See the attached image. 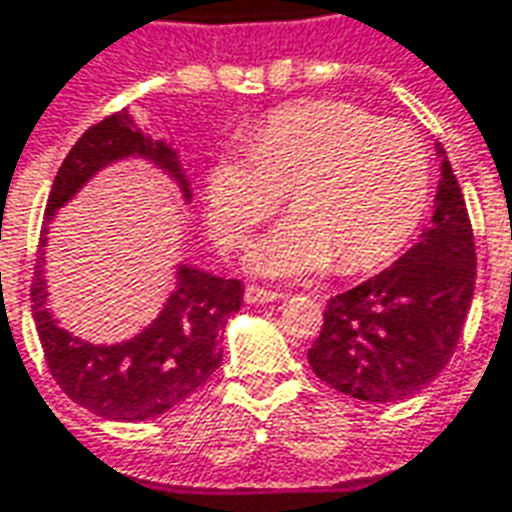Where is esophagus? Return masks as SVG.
Returning <instances> with one entry per match:
<instances>
[{
	"mask_svg": "<svg viewBox=\"0 0 512 512\" xmlns=\"http://www.w3.org/2000/svg\"><path fill=\"white\" fill-rule=\"evenodd\" d=\"M284 297V292H275V289H267V286H245V300H248V303H273V300H284Z\"/></svg>",
	"mask_w": 512,
	"mask_h": 512,
	"instance_id": "1",
	"label": "esophagus"
}]
</instances>
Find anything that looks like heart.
Segmentation results:
<instances>
[{"label": "heart", "mask_w": 512, "mask_h": 512, "mask_svg": "<svg viewBox=\"0 0 512 512\" xmlns=\"http://www.w3.org/2000/svg\"><path fill=\"white\" fill-rule=\"evenodd\" d=\"M292 220L250 250L262 275L314 273L333 262L366 273L400 253L430 204V154L402 123L347 101H297L248 137V157L220 154L206 170V215L223 248H239L281 195Z\"/></svg>", "instance_id": "obj_1"}]
</instances>
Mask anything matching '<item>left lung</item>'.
<instances>
[{
	"label": "left lung",
	"mask_w": 512,
	"mask_h": 512,
	"mask_svg": "<svg viewBox=\"0 0 512 512\" xmlns=\"http://www.w3.org/2000/svg\"><path fill=\"white\" fill-rule=\"evenodd\" d=\"M433 220L389 270L328 300L308 350L314 375L353 400L397 402L427 389L458 347L474 295L477 253L463 192L438 146Z\"/></svg>",
	"instance_id": "8db88e82"
}]
</instances>
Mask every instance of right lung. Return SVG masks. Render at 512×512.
<instances>
[{
    "instance_id": "1",
    "label": "right lung",
    "mask_w": 512,
    "mask_h": 512,
    "mask_svg": "<svg viewBox=\"0 0 512 512\" xmlns=\"http://www.w3.org/2000/svg\"><path fill=\"white\" fill-rule=\"evenodd\" d=\"M123 157L157 162L181 181L184 195H190L187 179L179 173L176 151L165 143H151L140 129H134L126 112H115L93 123L63 159L46 201V223L96 170ZM46 223L30 286L32 317L52 378L76 405L115 422H143L187 400L215 375L223 361V328L242 306V281L179 267V284L151 328L132 342L93 347L57 328L46 308L41 267L49 231Z\"/></svg>"
}]
</instances>
